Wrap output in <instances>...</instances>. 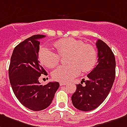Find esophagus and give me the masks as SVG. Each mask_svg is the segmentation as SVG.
<instances>
[{
	"label": "esophagus",
	"mask_w": 127,
	"mask_h": 127,
	"mask_svg": "<svg viewBox=\"0 0 127 127\" xmlns=\"http://www.w3.org/2000/svg\"><path fill=\"white\" fill-rule=\"evenodd\" d=\"M66 83H66V82H62V81H61V82H60V85H61V86H63V85H66Z\"/></svg>",
	"instance_id": "obj_1"
}]
</instances>
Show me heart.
I'll use <instances>...</instances> for the list:
<instances>
[{"mask_svg": "<svg viewBox=\"0 0 127 127\" xmlns=\"http://www.w3.org/2000/svg\"><path fill=\"white\" fill-rule=\"evenodd\" d=\"M54 46L61 56L70 55L68 59L70 64L61 65L52 72V77L55 80L66 82L77 76L81 71L84 73L92 71L95 65L97 52L92 45L84 44L80 40L64 38L55 42ZM58 54L50 48L42 47L38 57L45 66L54 68L60 61L61 56Z\"/></svg>", "mask_w": 127, "mask_h": 127, "instance_id": "1", "label": "heart"}]
</instances>
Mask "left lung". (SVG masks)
I'll return each instance as SVG.
<instances>
[{"label":"left lung","instance_id":"8db88e82","mask_svg":"<svg viewBox=\"0 0 127 127\" xmlns=\"http://www.w3.org/2000/svg\"><path fill=\"white\" fill-rule=\"evenodd\" d=\"M97 64L87 75L85 85H77L71 96L73 106L81 111H91L99 106L110 92L116 75L115 57L110 47L101 40L96 42Z\"/></svg>","mask_w":127,"mask_h":127}]
</instances>
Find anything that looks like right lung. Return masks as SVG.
Returning <instances> with one entry per match:
<instances>
[{
  "label": "right lung",
  "instance_id": "1",
  "mask_svg": "<svg viewBox=\"0 0 127 127\" xmlns=\"http://www.w3.org/2000/svg\"><path fill=\"white\" fill-rule=\"evenodd\" d=\"M44 35H34L14 48L8 68L11 87L17 98L24 106L33 111L46 108L59 89V82L42 85L38 79L46 71L38 61L39 40Z\"/></svg>",
  "mask_w": 127,
  "mask_h": 127
}]
</instances>
